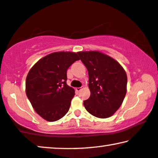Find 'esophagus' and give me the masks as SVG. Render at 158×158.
Here are the masks:
<instances>
[{
    "label": "esophagus",
    "instance_id": "esophagus-1",
    "mask_svg": "<svg viewBox=\"0 0 158 158\" xmlns=\"http://www.w3.org/2000/svg\"><path fill=\"white\" fill-rule=\"evenodd\" d=\"M81 89H82V87H77V88H76L75 89H76L77 91H78V92H79V91L81 90Z\"/></svg>",
    "mask_w": 158,
    "mask_h": 158
}]
</instances>
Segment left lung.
<instances>
[{"label": "left lung", "instance_id": "8db88e82", "mask_svg": "<svg viewBox=\"0 0 158 158\" xmlns=\"http://www.w3.org/2000/svg\"><path fill=\"white\" fill-rule=\"evenodd\" d=\"M89 73L91 95L84 106L93 116L106 118L119 109L127 91V75L121 65L100 52H79Z\"/></svg>", "mask_w": 158, "mask_h": 158}]
</instances>
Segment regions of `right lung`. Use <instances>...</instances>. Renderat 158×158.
Listing matches in <instances>:
<instances>
[{
	"instance_id": "obj_1",
	"label": "right lung",
	"mask_w": 158,
	"mask_h": 158,
	"mask_svg": "<svg viewBox=\"0 0 158 158\" xmlns=\"http://www.w3.org/2000/svg\"><path fill=\"white\" fill-rule=\"evenodd\" d=\"M78 55L57 52L44 56L28 72L25 91L37 114L46 121L62 118L68 112L74 89L67 84V71Z\"/></svg>"
}]
</instances>
